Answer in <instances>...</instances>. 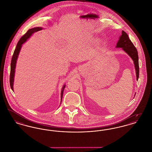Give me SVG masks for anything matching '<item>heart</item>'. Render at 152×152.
Returning a JSON list of instances; mask_svg holds the SVG:
<instances>
[{
    "label": "heart",
    "mask_w": 152,
    "mask_h": 152,
    "mask_svg": "<svg viewBox=\"0 0 152 152\" xmlns=\"http://www.w3.org/2000/svg\"><path fill=\"white\" fill-rule=\"evenodd\" d=\"M100 42V40L99 39V40H98V42Z\"/></svg>",
    "instance_id": "heart-1"
}]
</instances>
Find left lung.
Here are the masks:
<instances>
[{"label": "left lung", "mask_w": 152, "mask_h": 152, "mask_svg": "<svg viewBox=\"0 0 152 152\" xmlns=\"http://www.w3.org/2000/svg\"><path fill=\"white\" fill-rule=\"evenodd\" d=\"M116 48H122L123 51L125 52L133 60L136 70V79L138 80L139 77V65L137 51L129 39L127 34L124 31H122L121 35L119 37V40L117 43Z\"/></svg>", "instance_id": "8db88e82"}]
</instances>
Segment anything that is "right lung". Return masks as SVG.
<instances>
[{
	"label": "right lung",
	"mask_w": 152,
	"mask_h": 152,
	"mask_svg": "<svg viewBox=\"0 0 152 152\" xmlns=\"http://www.w3.org/2000/svg\"><path fill=\"white\" fill-rule=\"evenodd\" d=\"M43 29L42 27H34L31 29H29L23 36H22L18 42V43L16 45V48L15 50L13 56L12 57L11 59V71H10V87L11 89L14 91V82L15 73V68H16V61L18 60V58L19 56V54L20 53V51L22 48V45L35 32H37L39 31H41ZM65 84L63 86V87L61 89V102L62 100V97H63V92L64 90V88L65 87Z\"/></svg>",
	"instance_id": "obj_1"
}]
</instances>
